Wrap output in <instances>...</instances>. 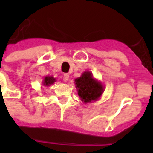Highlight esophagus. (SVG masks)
<instances>
[{"label":"esophagus","instance_id":"34e87169","mask_svg":"<svg viewBox=\"0 0 153 153\" xmlns=\"http://www.w3.org/2000/svg\"><path fill=\"white\" fill-rule=\"evenodd\" d=\"M69 77H70V76H69L68 74H65L64 76H63V79H64L65 81H68Z\"/></svg>","mask_w":153,"mask_h":153}]
</instances>
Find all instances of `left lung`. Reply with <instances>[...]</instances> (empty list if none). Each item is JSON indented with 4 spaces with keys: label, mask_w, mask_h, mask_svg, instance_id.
<instances>
[{
    "label": "left lung",
    "mask_w": 153,
    "mask_h": 153,
    "mask_svg": "<svg viewBox=\"0 0 153 153\" xmlns=\"http://www.w3.org/2000/svg\"><path fill=\"white\" fill-rule=\"evenodd\" d=\"M74 81L78 96L85 104L98 100L104 92L105 86L100 81L93 77L90 71H84Z\"/></svg>",
    "instance_id": "left-lung-1"
}]
</instances>
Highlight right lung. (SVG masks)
I'll use <instances>...</instances> for the list:
<instances>
[{"mask_svg": "<svg viewBox=\"0 0 153 153\" xmlns=\"http://www.w3.org/2000/svg\"><path fill=\"white\" fill-rule=\"evenodd\" d=\"M56 81V78L53 76H47L44 78V80L42 81L43 86H51Z\"/></svg>", "mask_w": 153, "mask_h": 153, "instance_id": "right-lung-1", "label": "right lung"}]
</instances>
